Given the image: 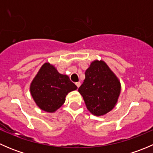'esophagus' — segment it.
<instances>
[{"label": "esophagus", "instance_id": "1", "mask_svg": "<svg viewBox=\"0 0 153 153\" xmlns=\"http://www.w3.org/2000/svg\"><path fill=\"white\" fill-rule=\"evenodd\" d=\"M75 85H76L77 87L78 88L80 86H81V83H80V82H76V83H75Z\"/></svg>", "mask_w": 153, "mask_h": 153}]
</instances>
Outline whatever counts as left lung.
I'll use <instances>...</instances> for the list:
<instances>
[{
	"label": "left lung",
	"instance_id": "obj_1",
	"mask_svg": "<svg viewBox=\"0 0 153 153\" xmlns=\"http://www.w3.org/2000/svg\"><path fill=\"white\" fill-rule=\"evenodd\" d=\"M121 83L104 61L95 60L85 72V79L78 92L88 110L101 116L110 112L121 93Z\"/></svg>",
	"mask_w": 153,
	"mask_h": 153
}]
</instances>
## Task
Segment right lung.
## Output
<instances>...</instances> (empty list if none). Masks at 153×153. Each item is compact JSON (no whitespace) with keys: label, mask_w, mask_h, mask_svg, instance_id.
<instances>
[{"label":"right lung","mask_w":153,"mask_h":153,"mask_svg":"<svg viewBox=\"0 0 153 153\" xmlns=\"http://www.w3.org/2000/svg\"><path fill=\"white\" fill-rule=\"evenodd\" d=\"M69 76L62 75L49 63H45L30 84V93L37 106L47 112H55L64 104L69 92L77 89Z\"/></svg>","instance_id":"1"}]
</instances>
